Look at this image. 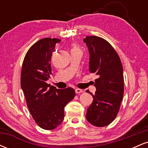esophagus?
I'll return each mask as SVG.
<instances>
[{"mask_svg":"<svg viewBox=\"0 0 148 148\" xmlns=\"http://www.w3.org/2000/svg\"><path fill=\"white\" fill-rule=\"evenodd\" d=\"M75 92L76 94H79V93H81L84 92V90H81V89H79V88H76V89L75 90Z\"/></svg>","mask_w":148,"mask_h":148,"instance_id":"obj_1","label":"esophagus"}]
</instances>
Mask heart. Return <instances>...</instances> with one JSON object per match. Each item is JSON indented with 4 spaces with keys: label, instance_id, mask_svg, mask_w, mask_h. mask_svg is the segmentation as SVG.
Instances as JSON below:
<instances>
[{
    "label": "heart",
    "instance_id": "1",
    "mask_svg": "<svg viewBox=\"0 0 148 148\" xmlns=\"http://www.w3.org/2000/svg\"><path fill=\"white\" fill-rule=\"evenodd\" d=\"M73 49H78L77 47H74V48H73Z\"/></svg>",
    "mask_w": 148,
    "mask_h": 148
}]
</instances>
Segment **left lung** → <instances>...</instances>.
Listing matches in <instances>:
<instances>
[{"mask_svg": "<svg viewBox=\"0 0 148 148\" xmlns=\"http://www.w3.org/2000/svg\"><path fill=\"white\" fill-rule=\"evenodd\" d=\"M84 42L89 51L90 72L99 76L95 80L96 92L87 109L86 119L94 126L105 127L116 118L123 100V65L118 54L104 39L88 36Z\"/></svg>", "mask_w": 148, "mask_h": 148, "instance_id": "8db88e82", "label": "left lung"}]
</instances>
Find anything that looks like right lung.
I'll use <instances>...</instances> for the list:
<instances>
[{"mask_svg":"<svg viewBox=\"0 0 148 148\" xmlns=\"http://www.w3.org/2000/svg\"><path fill=\"white\" fill-rule=\"evenodd\" d=\"M57 38L41 39L28 49L22 64L21 86L27 106L38 126L46 130L58 127L64 106L76 95L73 88L57 89L47 83L51 74V58Z\"/></svg>","mask_w":148,"mask_h":148,"instance_id":"1","label":"right lung"}]
</instances>
